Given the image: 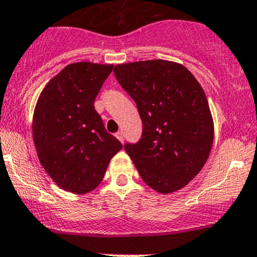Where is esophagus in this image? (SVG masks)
I'll return each mask as SVG.
<instances>
[{"mask_svg": "<svg viewBox=\"0 0 257 257\" xmlns=\"http://www.w3.org/2000/svg\"><path fill=\"white\" fill-rule=\"evenodd\" d=\"M115 138L118 139L119 142H121V143H123L124 138H123V133H121V132H118V133H115Z\"/></svg>", "mask_w": 257, "mask_h": 257, "instance_id": "1", "label": "esophagus"}]
</instances>
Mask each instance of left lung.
Masks as SVG:
<instances>
[{
  "instance_id": "left-lung-1",
  "label": "left lung",
  "mask_w": 257,
  "mask_h": 257,
  "mask_svg": "<svg viewBox=\"0 0 257 257\" xmlns=\"http://www.w3.org/2000/svg\"><path fill=\"white\" fill-rule=\"evenodd\" d=\"M119 84L143 121L138 143L124 145L148 186L180 190L199 174L214 142V121L200 83L183 64L164 59L116 64Z\"/></svg>"
}]
</instances>
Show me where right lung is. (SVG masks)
I'll return each instance as SVG.
<instances>
[{
    "mask_svg": "<svg viewBox=\"0 0 257 257\" xmlns=\"http://www.w3.org/2000/svg\"><path fill=\"white\" fill-rule=\"evenodd\" d=\"M113 64L77 62L43 88L32 120L38 159L66 191L85 194L103 180L110 159L123 148L108 133L94 100Z\"/></svg>",
    "mask_w": 257,
    "mask_h": 257,
    "instance_id": "add662e5",
    "label": "right lung"
}]
</instances>
